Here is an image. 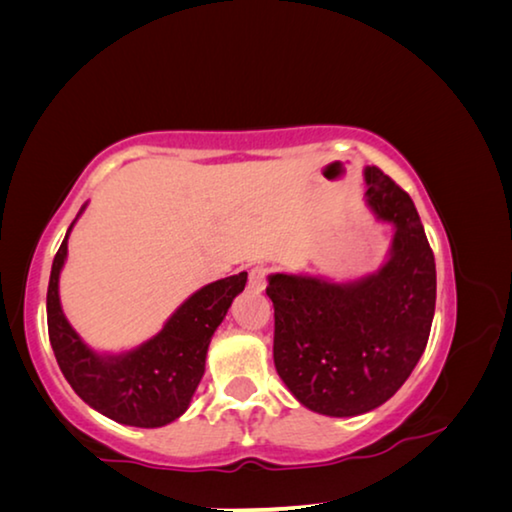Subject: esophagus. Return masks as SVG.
I'll return each mask as SVG.
<instances>
[{"instance_id":"34e87169","label":"esophagus","mask_w":512,"mask_h":512,"mask_svg":"<svg viewBox=\"0 0 512 512\" xmlns=\"http://www.w3.org/2000/svg\"><path fill=\"white\" fill-rule=\"evenodd\" d=\"M266 275H268V268H264V266H255V268H250V275H248V289H253V291H264V289H266Z\"/></svg>"}]
</instances>
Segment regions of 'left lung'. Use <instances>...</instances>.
Returning <instances> with one entry per match:
<instances>
[{
	"instance_id": "8db88e82",
	"label": "left lung",
	"mask_w": 512,
	"mask_h": 512,
	"mask_svg": "<svg viewBox=\"0 0 512 512\" xmlns=\"http://www.w3.org/2000/svg\"><path fill=\"white\" fill-rule=\"evenodd\" d=\"M366 205L393 225L386 262L352 282L268 275L273 361L309 411L354 418L400 391L427 348L436 311V262L411 196L366 167Z\"/></svg>"
}]
</instances>
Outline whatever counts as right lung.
I'll use <instances>...</instances> for the list:
<instances>
[{"label": "right lung", "mask_w": 512, "mask_h": 512, "mask_svg": "<svg viewBox=\"0 0 512 512\" xmlns=\"http://www.w3.org/2000/svg\"><path fill=\"white\" fill-rule=\"evenodd\" d=\"M76 219L51 264L47 289L49 341L58 366L74 393L106 418L128 427H164L178 420L192 404L203 379L212 336L223 323L232 300L244 291L248 273L205 284L173 311L153 339L137 348L121 354L97 352L76 334L60 307L58 282Z\"/></svg>", "instance_id": "obj_1"}]
</instances>
